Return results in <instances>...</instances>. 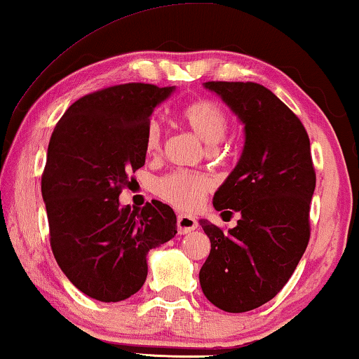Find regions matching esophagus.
<instances>
[{
	"label": "esophagus",
	"mask_w": 359,
	"mask_h": 359,
	"mask_svg": "<svg viewBox=\"0 0 359 359\" xmlns=\"http://www.w3.org/2000/svg\"><path fill=\"white\" fill-rule=\"evenodd\" d=\"M176 227H178V232L181 235L193 232L194 229H198V220H196L193 215L188 214H180L178 219H176Z\"/></svg>",
	"instance_id": "obj_1"
}]
</instances>
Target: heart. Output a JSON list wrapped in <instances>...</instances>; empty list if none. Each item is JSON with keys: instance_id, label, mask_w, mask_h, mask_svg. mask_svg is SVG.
<instances>
[{"instance_id": "b5f03b06", "label": "heart", "mask_w": 359, "mask_h": 359, "mask_svg": "<svg viewBox=\"0 0 359 359\" xmlns=\"http://www.w3.org/2000/svg\"><path fill=\"white\" fill-rule=\"evenodd\" d=\"M184 126L194 132L204 144L215 145L227 135L230 121L224 107L212 100L189 102L181 112ZM163 130L158 121H151L145 132V150L156 155L161 149ZM210 191V181L199 173L178 170L161 176L155 183V193L160 199L180 210H194L204 203Z\"/></svg>"}]
</instances>
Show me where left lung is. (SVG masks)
<instances>
[{"label": "left lung", "instance_id": "left-lung-1", "mask_svg": "<svg viewBox=\"0 0 359 359\" xmlns=\"http://www.w3.org/2000/svg\"><path fill=\"white\" fill-rule=\"evenodd\" d=\"M204 86L243 122L245 145L214 194L215 209L242 217L229 232L199 220L210 240L199 283L215 307L248 312L281 291L307 248L316 189L311 142L299 117L263 85L208 81Z\"/></svg>", "mask_w": 359, "mask_h": 359}]
</instances>
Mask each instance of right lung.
Here are the masks:
<instances>
[{"instance_id":"obj_1","label":"right lung","mask_w":359,"mask_h":359,"mask_svg":"<svg viewBox=\"0 0 359 359\" xmlns=\"http://www.w3.org/2000/svg\"><path fill=\"white\" fill-rule=\"evenodd\" d=\"M175 86L126 83L80 97L57 122L42 173L50 247L83 294L119 302L144 286L147 253L176 235V215L160 201L139 210L119 194L145 165V132Z\"/></svg>"}]
</instances>
